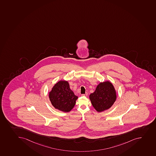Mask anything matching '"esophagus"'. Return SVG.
Segmentation results:
<instances>
[{"instance_id":"obj_1","label":"esophagus","mask_w":156,"mask_h":156,"mask_svg":"<svg viewBox=\"0 0 156 156\" xmlns=\"http://www.w3.org/2000/svg\"><path fill=\"white\" fill-rule=\"evenodd\" d=\"M82 96H87V93H86V94H82Z\"/></svg>"}]
</instances>
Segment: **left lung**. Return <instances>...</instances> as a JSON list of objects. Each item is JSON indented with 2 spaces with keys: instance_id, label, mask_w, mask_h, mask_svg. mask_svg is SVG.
<instances>
[{
  "instance_id": "8db88e82",
  "label": "left lung",
  "mask_w": 156,
  "mask_h": 156,
  "mask_svg": "<svg viewBox=\"0 0 156 156\" xmlns=\"http://www.w3.org/2000/svg\"><path fill=\"white\" fill-rule=\"evenodd\" d=\"M90 99L93 106L98 112L109 109L116 99L113 84L109 81L99 83L95 92L90 94Z\"/></svg>"
}]
</instances>
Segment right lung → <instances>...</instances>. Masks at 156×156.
Segmentation results:
<instances>
[{"label": "right lung", "mask_w": 156, "mask_h": 156, "mask_svg": "<svg viewBox=\"0 0 156 156\" xmlns=\"http://www.w3.org/2000/svg\"><path fill=\"white\" fill-rule=\"evenodd\" d=\"M49 99L54 108L63 112H69L74 107L77 96L70 90L67 81L61 80L53 87Z\"/></svg>", "instance_id": "right-lung-1"}]
</instances>
